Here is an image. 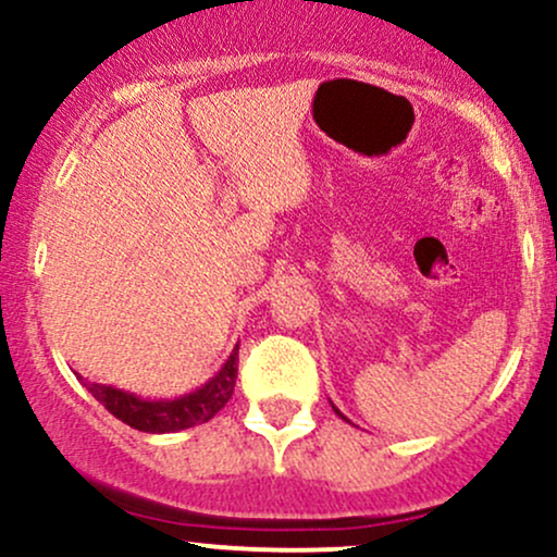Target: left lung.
<instances>
[{
	"label": "left lung",
	"instance_id": "8db88e82",
	"mask_svg": "<svg viewBox=\"0 0 557 557\" xmlns=\"http://www.w3.org/2000/svg\"><path fill=\"white\" fill-rule=\"evenodd\" d=\"M332 408H335V406H332ZM335 411H337V408H335ZM337 413H341V411H337ZM341 417H343V413H341ZM345 419V417H343Z\"/></svg>",
	"mask_w": 557,
	"mask_h": 557
}]
</instances>
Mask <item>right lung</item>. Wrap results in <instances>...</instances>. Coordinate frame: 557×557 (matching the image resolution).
I'll return each mask as SVG.
<instances>
[{
  "label": "right lung",
  "mask_w": 557,
  "mask_h": 557,
  "mask_svg": "<svg viewBox=\"0 0 557 557\" xmlns=\"http://www.w3.org/2000/svg\"><path fill=\"white\" fill-rule=\"evenodd\" d=\"M235 376H238V345H235L233 354L227 356V361L222 363V369L212 376V380L203 382V385L196 387L194 393L181 395V398L146 400L136 393H125V389H117L112 385H99V382H94V385L83 382V385L88 387V393H91L112 417L125 421L133 430L149 434H168L203 424V421L212 419L220 408H225V403L233 398Z\"/></svg>",
  "instance_id": "obj_1"
}]
</instances>
